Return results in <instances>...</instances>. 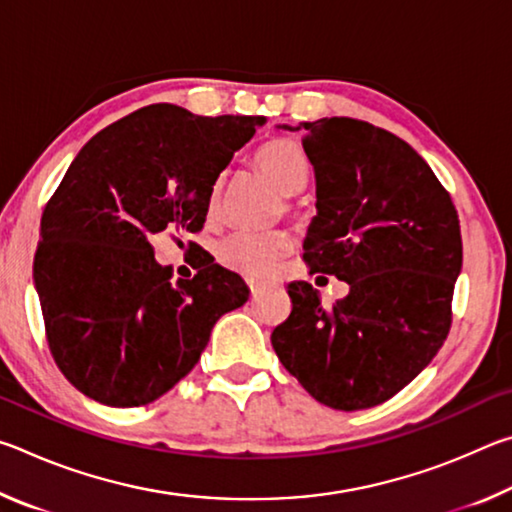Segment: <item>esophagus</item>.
<instances>
[{"instance_id":"esophagus-1","label":"esophagus","mask_w":512,"mask_h":512,"mask_svg":"<svg viewBox=\"0 0 512 512\" xmlns=\"http://www.w3.org/2000/svg\"><path fill=\"white\" fill-rule=\"evenodd\" d=\"M250 293H253V298L257 296V289H255V284H253V282H250Z\"/></svg>"}]
</instances>
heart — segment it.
Here are the masks:
<instances>
[{"label": "heart", "instance_id": "1", "mask_svg": "<svg viewBox=\"0 0 512 512\" xmlns=\"http://www.w3.org/2000/svg\"><path fill=\"white\" fill-rule=\"evenodd\" d=\"M255 164L271 180L277 192L296 196L307 187L311 176V160L305 146L289 137H275L255 151ZM223 178L214 180L207 194V214L214 216L221 207ZM296 241L287 230H237L219 244V257L225 266L250 277L271 275L282 257H287Z\"/></svg>", "mask_w": 512, "mask_h": 512}]
</instances>
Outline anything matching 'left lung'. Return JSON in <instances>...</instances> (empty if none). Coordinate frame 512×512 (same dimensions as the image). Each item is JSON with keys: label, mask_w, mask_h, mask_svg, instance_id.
<instances>
[{"label": "left lung", "mask_w": 512, "mask_h": 512, "mask_svg": "<svg viewBox=\"0 0 512 512\" xmlns=\"http://www.w3.org/2000/svg\"><path fill=\"white\" fill-rule=\"evenodd\" d=\"M300 128L318 210L302 257L309 273L336 275L350 293L327 309L309 282H291V314L271 343L314 400L370 409L443 348L463 264L461 225L436 173L397 135L350 117Z\"/></svg>", "instance_id": "8db88e82"}]
</instances>
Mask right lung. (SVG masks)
I'll use <instances>...</instances> for the list:
<instances>
[{"instance_id": "1", "label": "right lung", "mask_w": 512, "mask_h": 512, "mask_svg": "<svg viewBox=\"0 0 512 512\" xmlns=\"http://www.w3.org/2000/svg\"><path fill=\"white\" fill-rule=\"evenodd\" d=\"M264 121L155 103L69 164L42 212L33 280L51 357L90 400H158L196 366L216 320L248 300L246 282L210 253L173 284L151 237L203 228L210 187Z\"/></svg>"}]
</instances>
